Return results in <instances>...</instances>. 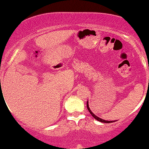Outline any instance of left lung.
<instances>
[{"instance_id": "left-lung-1", "label": "left lung", "mask_w": 149, "mask_h": 149, "mask_svg": "<svg viewBox=\"0 0 149 149\" xmlns=\"http://www.w3.org/2000/svg\"><path fill=\"white\" fill-rule=\"evenodd\" d=\"M87 108H88V111H89V112L91 113V115H92L93 117L95 119V120H98V121L101 122V123H114V122H115V121H107V120H103V119H101V118H99V117H97V116H95V114H94L91 111V109H90L89 106H88V102H87Z\"/></svg>"}]
</instances>
